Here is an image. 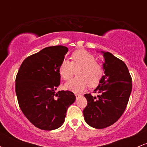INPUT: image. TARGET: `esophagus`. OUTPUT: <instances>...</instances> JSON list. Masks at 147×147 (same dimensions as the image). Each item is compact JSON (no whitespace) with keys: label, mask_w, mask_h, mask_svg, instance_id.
Segmentation results:
<instances>
[{"label":"esophagus","mask_w":147,"mask_h":147,"mask_svg":"<svg viewBox=\"0 0 147 147\" xmlns=\"http://www.w3.org/2000/svg\"><path fill=\"white\" fill-rule=\"evenodd\" d=\"M80 95H79V94H76V95H75V97H76V98H77V99H78L79 98V97H80Z\"/></svg>","instance_id":"1"}]
</instances>
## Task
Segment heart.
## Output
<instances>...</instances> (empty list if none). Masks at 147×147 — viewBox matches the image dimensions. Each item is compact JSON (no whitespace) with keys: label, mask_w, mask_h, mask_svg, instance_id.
<instances>
[{"label":"heart","mask_w":147,"mask_h":147,"mask_svg":"<svg viewBox=\"0 0 147 147\" xmlns=\"http://www.w3.org/2000/svg\"><path fill=\"white\" fill-rule=\"evenodd\" d=\"M77 70L76 78L65 83V88L72 92H81L88 87L95 86L103 76V68L96 62L95 56L84 50H77L72 54V61L63 60L59 67V74L65 80H68Z\"/></svg>","instance_id":"obj_1"}]
</instances>
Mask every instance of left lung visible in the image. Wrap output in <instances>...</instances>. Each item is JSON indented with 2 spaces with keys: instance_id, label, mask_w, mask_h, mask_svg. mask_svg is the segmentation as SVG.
Returning a JSON list of instances; mask_svg holds the SVG:
<instances>
[{
  "instance_id": "8db88e82",
  "label": "left lung",
  "mask_w": 147,
  "mask_h": 147,
  "mask_svg": "<svg viewBox=\"0 0 147 147\" xmlns=\"http://www.w3.org/2000/svg\"><path fill=\"white\" fill-rule=\"evenodd\" d=\"M102 54L104 75L94 90L97 98L85 94L88 104L83 111L84 120L95 129H104L117 122L125 111L132 90V79L124 61L109 52Z\"/></svg>"
}]
</instances>
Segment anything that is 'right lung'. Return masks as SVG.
Wrapping results in <instances>:
<instances>
[{"label":"right lung","instance_id":"add662e5","mask_svg":"<svg viewBox=\"0 0 147 147\" xmlns=\"http://www.w3.org/2000/svg\"><path fill=\"white\" fill-rule=\"evenodd\" d=\"M68 48L47 47L27 57L16 78V94L20 109L38 129L52 131L64 123L68 107L76 97L70 91L56 92L60 85L59 67Z\"/></svg>","mask_w":147,"mask_h":147}]
</instances>
